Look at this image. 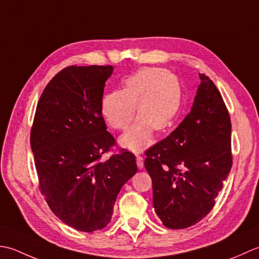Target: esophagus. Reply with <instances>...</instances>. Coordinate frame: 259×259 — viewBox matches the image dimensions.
I'll list each match as a JSON object with an SVG mask.
<instances>
[{
  "mask_svg": "<svg viewBox=\"0 0 259 259\" xmlns=\"http://www.w3.org/2000/svg\"><path fill=\"white\" fill-rule=\"evenodd\" d=\"M136 164H137V167H139V168H143L144 167L143 157H142L141 155H136Z\"/></svg>",
  "mask_w": 259,
  "mask_h": 259,
  "instance_id": "obj_1",
  "label": "esophagus"
}]
</instances>
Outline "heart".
Here are the masks:
<instances>
[{"mask_svg":"<svg viewBox=\"0 0 259 259\" xmlns=\"http://www.w3.org/2000/svg\"><path fill=\"white\" fill-rule=\"evenodd\" d=\"M182 104V87L173 73L159 68H144L123 82L120 91L105 95L100 109L114 130H125L118 143L133 152H142L153 142V130L163 132L176 118Z\"/></svg>","mask_w":259,"mask_h":259,"instance_id":"b5f03b06","label":"heart"}]
</instances>
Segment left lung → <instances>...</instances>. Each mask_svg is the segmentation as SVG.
<instances>
[{"label": "left lung", "mask_w": 259, "mask_h": 259, "mask_svg": "<svg viewBox=\"0 0 259 259\" xmlns=\"http://www.w3.org/2000/svg\"><path fill=\"white\" fill-rule=\"evenodd\" d=\"M199 76L190 113L145 152L153 207L170 229L188 228L210 212L233 165L228 110L212 80Z\"/></svg>", "instance_id": "left-lung-1"}]
</instances>
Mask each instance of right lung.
Returning a JSON list of instances; mask_svg holds the SVG:
<instances>
[{
  "label": "right lung",
  "mask_w": 259,
  "mask_h": 259,
  "mask_svg": "<svg viewBox=\"0 0 259 259\" xmlns=\"http://www.w3.org/2000/svg\"><path fill=\"white\" fill-rule=\"evenodd\" d=\"M113 66H70L45 88L31 130L40 190L62 223L92 233L112 219L120 189L137 172L135 155L115 144L100 109Z\"/></svg>",
  "instance_id": "obj_1"
}]
</instances>
